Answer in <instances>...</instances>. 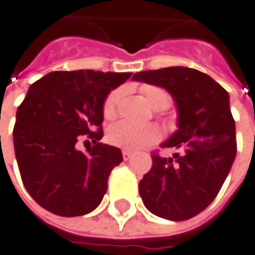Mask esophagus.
I'll return each mask as SVG.
<instances>
[{
    "label": "esophagus",
    "instance_id": "34e87169",
    "mask_svg": "<svg viewBox=\"0 0 255 255\" xmlns=\"http://www.w3.org/2000/svg\"><path fill=\"white\" fill-rule=\"evenodd\" d=\"M131 157H132V152H131V151H128V149H123V158H124V160L128 161Z\"/></svg>",
    "mask_w": 255,
    "mask_h": 255
}]
</instances>
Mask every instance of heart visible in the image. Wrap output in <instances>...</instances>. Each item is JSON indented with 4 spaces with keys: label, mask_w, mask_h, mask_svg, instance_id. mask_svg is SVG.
Listing matches in <instances>:
<instances>
[{
    "label": "heart",
    "mask_w": 255,
    "mask_h": 255,
    "mask_svg": "<svg viewBox=\"0 0 255 255\" xmlns=\"http://www.w3.org/2000/svg\"><path fill=\"white\" fill-rule=\"evenodd\" d=\"M142 94L155 110H165L171 104V95L164 88L155 85H144ZM121 90L111 91L104 101L103 113L106 118H113L117 114V108L121 100ZM160 138V129L152 124H134L129 121H118L108 128L107 139L110 144L124 149H137L142 145L155 142Z\"/></svg>",
    "instance_id": "heart-1"
}]
</instances>
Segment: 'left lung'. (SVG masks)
<instances>
[{"label": "left lung", "instance_id": "8db88e82", "mask_svg": "<svg viewBox=\"0 0 255 255\" xmlns=\"http://www.w3.org/2000/svg\"><path fill=\"white\" fill-rule=\"evenodd\" d=\"M132 80L165 88L178 108V129L152 152V167L139 181V195L152 214L184 221L214 201L237 154L236 123L228 93L204 72L168 67L134 74Z\"/></svg>", "mask_w": 255, "mask_h": 255}]
</instances>
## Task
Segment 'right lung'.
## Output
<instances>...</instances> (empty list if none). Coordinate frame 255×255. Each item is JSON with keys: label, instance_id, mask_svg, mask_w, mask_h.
Listing matches in <instances>:
<instances>
[{"label": "right lung", "instance_id": "add662e5", "mask_svg": "<svg viewBox=\"0 0 255 255\" xmlns=\"http://www.w3.org/2000/svg\"><path fill=\"white\" fill-rule=\"evenodd\" d=\"M131 72L54 71L31 84L17 110L14 149L24 187L42 208L61 217L95 210L121 149L100 142L107 95ZM95 142L88 153L75 145Z\"/></svg>", "mask_w": 255, "mask_h": 255}]
</instances>
